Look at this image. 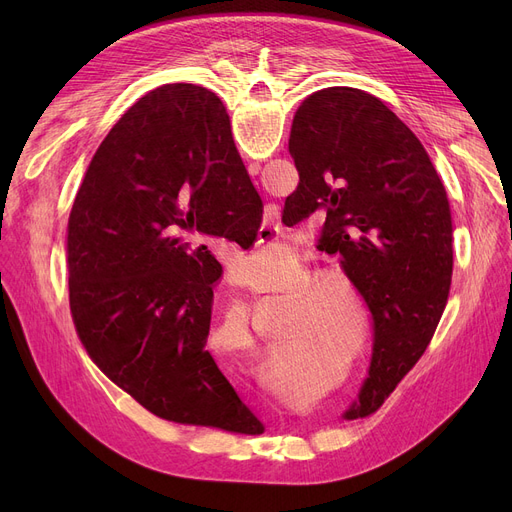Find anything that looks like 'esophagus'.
I'll use <instances>...</instances> for the list:
<instances>
[{"label": "esophagus", "instance_id": "1", "mask_svg": "<svg viewBox=\"0 0 512 512\" xmlns=\"http://www.w3.org/2000/svg\"><path fill=\"white\" fill-rule=\"evenodd\" d=\"M274 232H278V226H261L259 228V238L267 240V238H272Z\"/></svg>", "mask_w": 512, "mask_h": 512}]
</instances>
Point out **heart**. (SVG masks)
<instances>
[{"label":"heart","instance_id":"1","mask_svg":"<svg viewBox=\"0 0 512 512\" xmlns=\"http://www.w3.org/2000/svg\"><path fill=\"white\" fill-rule=\"evenodd\" d=\"M288 259V251L282 249H270V251H261V253H255L253 257L245 259L240 265V274L245 276V280L253 286H265L270 284L272 278L276 276V270L278 265L284 263ZM321 301H324V292H321V288L317 286H311L307 290H303L299 297H297V303L303 305V309L299 311V317H301V324L297 328V332H294V338H299L301 334H307V332H315V330H321V309H317V305H321ZM232 326L234 330L245 338V344L249 351H255V340L249 332V324H247V315L242 311H234L232 313Z\"/></svg>","mask_w":512,"mask_h":512}]
</instances>
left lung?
<instances>
[{
    "instance_id": "obj_1",
    "label": "left lung",
    "mask_w": 512,
    "mask_h": 512,
    "mask_svg": "<svg viewBox=\"0 0 512 512\" xmlns=\"http://www.w3.org/2000/svg\"><path fill=\"white\" fill-rule=\"evenodd\" d=\"M288 151L299 186L282 222L324 220L319 249L340 257L371 313L367 378L342 415L367 417L421 359L444 313L452 278L446 191L411 128L359 89L309 95Z\"/></svg>"
}]
</instances>
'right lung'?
<instances>
[{
  "mask_svg": "<svg viewBox=\"0 0 512 512\" xmlns=\"http://www.w3.org/2000/svg\"><path fill=\"white\" fill-rule=\"evenodd\" d=\"M261 199L218 95L164 85L103 139L68 220L70 311L89 357L153 415L261 434L205 342L220 261L180 232L249 249Z\"/></svg>",
  "mask_w": 512,
  "mask_h": 512,
  "instance_id": "1",
  "label": "right lung"
}]
</instances>
